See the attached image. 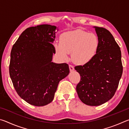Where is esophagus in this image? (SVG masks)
I'll list each match as a JSON object with an SVG mask.
<instances>
[{
    "label": "esophagus",
    "instance_id": "esophagus-1",
    "mask_svg": "<svg viewBox=\"0 0 129 129\" xmlns=\"http://www.w3.org/2000/svg\"><path fill=\"white\" fill-rule=\"evenodd\" d=\"M69 70L71 72L74 71V69H74V67L72 65H69Z\"/></svg>",
    "mask_w": 129,
    "mask_h": 129
}]
</instances>
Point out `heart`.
Listing matches in <instances>:
<instances>
[{"instance_id":"heart-1","label":"heart","mask_w":129,"mask_h":129,"mask_svg":"<svg viewBox=\"0 0 129 129\" xmlns=\"http://www.w3.org/2000/svg\"><path fill=\"white\" fill-rule=\"evenodd\" d=\"M100 46L99 38L95 34L81 29L64 32L60 37V43L54 48L61 58L66 60L72 52V60L78 65L91 61L97 54Z\"/></svg>"}]
</instances>
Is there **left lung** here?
I'll use <instances>...</instances> for the list:
<instances>
[{
    "label": "left lung",
    "instance_id": "obj_1",
    "mask_svg": "<svg viewBox=\"0 0 129 129\" xmlns=\"http://www.w3.org/2000/svg\"><path fill=\"white\" fill-rule=\"evenodd\" d=\"M100 41L94 58L88 64L75 67L81 80L76 91L83 103L99 106L114 96L123 72L121 52L112 34L106 28L94 27Z\"/></svg>",
    "mask_w": 129,
    "mask_h": 129
}]
</instances>
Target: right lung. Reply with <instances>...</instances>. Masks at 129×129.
Masks as SVG:
<instances>
[{"label":"right lung","instance_id":"add662e5","mask_svg":"<svg viewBox=\"0 0 129 129\" xmlns=\"http://www.w3.org/2000/svg\"><path fill=\"white\" fill-rule=\"evenodd\" d=\"M56 27L28 28L11 52L9 73L15 90L28 104L42 106L51 102L60 81L68 75L67 63L52 62Z\"/></svg>","mask_w":129,"mask_h":129}]
</instances>
